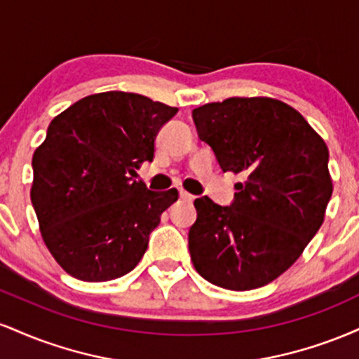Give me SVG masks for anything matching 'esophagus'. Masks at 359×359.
<instances>
[{
    "label": "esophagus",
    "instance_id": "1",
    "mask_svg": "<svg viewBox=\"0 0 359 359\" xmlns=\"http://www.w3.org/2000/svg\"><path fill=\"white\" fill-rule=\"evenodd\" d=\"M179 196H180V199H182V201H189V203H191V201H194V196H191V194L185 192V191H180Z\"/></svg>",
    "mask_w": 359,
    "mask_h": 359
}]
</instances>
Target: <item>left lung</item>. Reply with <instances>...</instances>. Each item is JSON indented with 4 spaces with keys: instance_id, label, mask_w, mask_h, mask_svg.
Segmentation results:
<instances>
[{
    "instance_id": "1",
    "label": "left lung",
    "mask_w": 359,
    "mask_h": 359,
    "mask_svg": "<svg viewBox=\"0 0 359 359\" xmlns=\"http://www.w3.org/2000/svg\"><path fill=\"white\" fill-rule=\"evenodd\" d=\"M222 172L241 174L233 203L194 201L189 251L201 277L251 290L290 269L319 231L332 194L329 151L299 111L271 97H229L192 111Z\"/></svg>"
}]
</instances>
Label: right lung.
<instances>
[{"instance_id":"obj_1","label":"right lung","mask_w":359,"mask_h":359,"mask_svg":"<svg viewBox=\"0 0 359 359\" xmlns=\"http://www.w3.org/2000/svg\"><path fill=\"white\" fill-rule=\"evenodd\" d=\"M177 108L123 90L93 94L52 119L35 150L32 204L52 257L72 277L108 282L145 255L177 189L133 180L151 162L160 128Z\"/></svg>"}]
</instances>
